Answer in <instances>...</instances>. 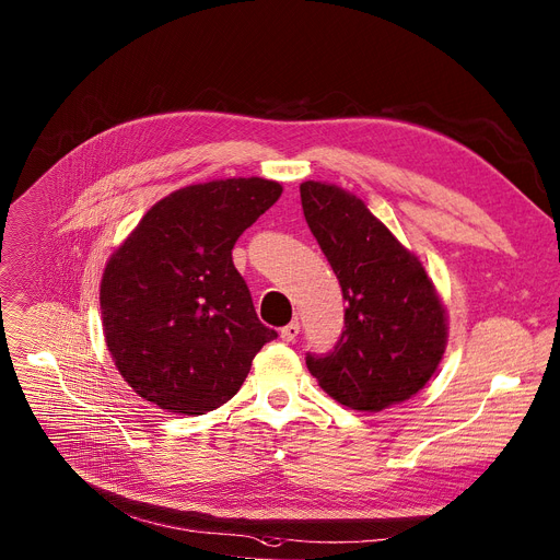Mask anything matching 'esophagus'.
<instances>
[{"mask_svg":"<svg viewBox=\"0 0 560 560\" xmlns=\"http://www.w3.org/2000/svg\"><path fill=\"white\" fill-rule=\"evenodd\" d=\"M301 335V323L299 320H291V323H287L282 330H280V337H282V341H295V337Z\"/></svg>","mask_w":560,"mask_h":560,"instance_id":"obj_1","label":"esophagus"}]
</instances>
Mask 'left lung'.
<instances>
[{
    "label": "left lung",
    "instance_id": "obj_1",
    "mask_svg": "<svg viewBox=\"0 0 560 560\" xmlns=\"http://www.w3.org/2000/svg\"><path fill=\"white\" fill-rule=\"evenodd\" d=\"M301 201L348 303L337 346L307 352L310 373L327 396L357 411L409 400L445 352V310L432 280L357 196L307 180Z\"/></svg>",
    "mask_w": 560,
    "mask_h": 560
}]
</instances>
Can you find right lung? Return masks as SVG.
<instances>
[{"label":"right lung","instance_id":"add662e5","mask_svg":"<svg viewBox=\"0 0 560 560\" xmlns=\"http://www.w3.org/2000/svg\"><path fill=\"white\" fill-rule=\"evenodd\" d=\"M282 194L265 178L189 185L155 203L102 280L108 350L140 398L201 416L244 384L278 337L255 314L233 246Z\"/></svg>","mask_w":560,"mask_h":560}]
</instances>
